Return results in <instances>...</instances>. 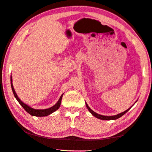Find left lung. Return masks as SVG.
Here are the masks:
<instances>
[{
    "instance_id": "1",
    "label": "left lung",
    "mask_w": 152,
    "mask_h": 152,
    "mask_svg": "<svg viewBox=\"0 0 152 152\" xmlns=\"http://www.w3.org/2000/svg\"><path fill=\"white\" fill-rule=\"evenodd\" d=\"M86 105L87 109H88V110H89L90 113H91V114H92V115H93V116H94L95 117L98 118V119H102V120H115V119H119V118H120L121 117H122L123 115H125V113H127V112L128 111V110L130 109V108H132V107H130L129 109H128L127 110H125L124 112L121 113H119V114L116 115H114V116H104V115H99V114H98V113H95L94 111H93V110H92L91 109V108H90V107H88V105L87 104L86 102ZM132 106H133V105H132Z\"/></svg>"
}]
</instances>
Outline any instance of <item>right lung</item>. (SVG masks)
<instances>
[{
	"label": "right lung",
	"mask_w": 152,
	"mask_h": 152,
	"mask_svg": "<svg viewBox=\"0 0 152 152\" xmlns=\"http://www.w3.org/2000/svg\"><path fill=\"white\" fill-rule=\"evenodd\" d=\"M11 88H12V92H13L14 96L15 98H16L17 101L19 102V104L21 105L23 108V109L26 110L28 113H29L31 115H32V116H36V117L48 116V115L51 114L52 113L55 112L56 110H57L59 108H60V106L61 104V99H62V96H63V94L61 95L60 99L58 100L57 103H56L55 105H53V107L49 108V109H33V108H31V107H30L29 106H28V105H27L26 104H25L24 102H23L19 99V98L18 97L17 94H16V92H15V91L13 88V85H12L11 76Z\"/></svg>",
	"instance_id": "right-lung-1"
}]
</instances>
